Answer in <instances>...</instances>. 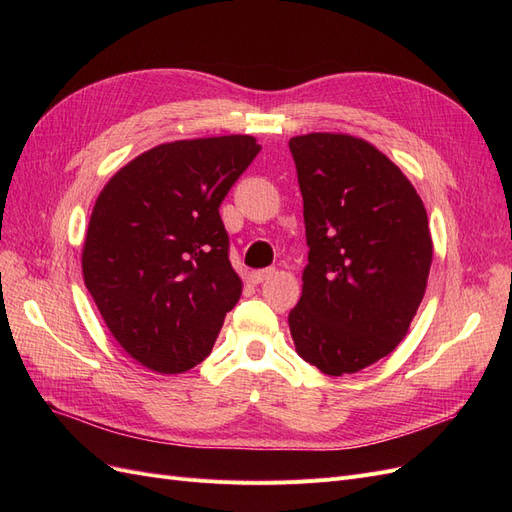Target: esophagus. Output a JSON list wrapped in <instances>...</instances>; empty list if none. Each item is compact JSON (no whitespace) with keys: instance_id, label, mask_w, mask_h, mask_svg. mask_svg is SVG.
<instances>
[{"instance_id":"esophagus-1","label":"esophagus","mask_w":512,"mask_h":512,"mask_svg":"<svg viewBox=\"0 0 512 512\" xmlns=\"http://www.w3.org/2000/svg\"><path fill=\"white\" fill-rule=\"evenodd\" d=\"M273 275H275V269L252 271V273H250V282H252V284H262V282H267L269 277H273Z\"/></svg>"}]
</instances>
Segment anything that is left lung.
I'll return each mask as SVG.
<instances>
[{"label": "left lung", "instance_id": "8db88e82", "mask_svg": "<svg viewBox=\"0 0 512 512\" xmlns=\"http://www.w3.org/2000/svg\"><path fill=\"white\" fill-rule=\"evenodd\" d=\"M288 145L309 247L288 314L292 342L322 374H356L399 346L425 297L427 211L401 168L365 138L309 132Z\"/></svg>", "mask_w": 512, "mask_h": 512}]
</instances>
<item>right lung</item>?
<instances>
[{"instance_id": "add662e5", "label": "right lung", "mask_w": 512, "mask_h": 512, "mask_svg": "<svg viewBox=\"0 0 512 512\" xmlns=\"http://www.w3.org/2000/svg\"><path fill=\"white\" fill-rule=\"evenodd\" d=\"M258 151L250 134L162 143L96 198L85 286L115 342L156 374L203 363L241 297L220 205Z\"/></svg>"}]
</instances>
